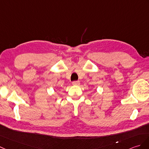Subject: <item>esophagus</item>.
Instances as JSON below:
<instances>
[{
    "mask_svg": "<svg viewBox=\"0 0 149 149\" xmlns=\"http://www.w3.org/2000/svg\"><path fill=\"white\" fill-rule=\"evenodd\" d=\"M72 84H73L74 86H79V84H80V82H79V81H74L73 82H72Z\"/></svg>",
    "mask_w": 149,
    "mask_h": 149,
    "instance_id": "esophagus-1",
    "label": "esophagus"
}]
</instances>
